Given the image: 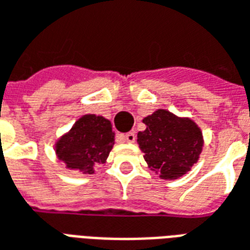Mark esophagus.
<instances>
[{
	"mask_svg": "<svg viewBox=\"0 0 250 250\" xmlns=\"http://www.w3.org/2000/svg\"><path fill=\"white\" fill-rule=\"evenodd\" d=\"M122 137H124V140H125L126 143H134V140H136V134H134L133 132H129V133L124 134Z\"/></svg>",
	"mask_w": 250,
	"mask_h": 250,
	"instance_id": "34e87169",
	"label": "esophagus"
}]
</instances>
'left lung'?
I'll return each mask as SVG.
<instances>
[{
  "instance_id": "8db88e82",
  "label": "left lung",
  "mask_w": 250,
  "mask_h": 250,
  "mask_svg": "<svg viewBox=\"0 0 250 250\" xmlns=\"http://www.w3.org/2000/svg\"><path fill=\"white\" fill-rule=\"evenodd\" d=\"M143 122L146 128L137 134V144L148 167L160 178H182L199 160L203 136L191 118L157 109Z\"/></svg>"
}]
</instances>
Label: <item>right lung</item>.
Wrapping results in <instances>:
<instances>
[{"label":"right lung","instance_id":"1","mask_svg":"<svg viewBox=\"0 0 250 250\" xmlns=\"http://www.w3.org/2000/svg\"><path fill=\"white\" fill-rule=\"evenodd\" d=\"M111 122L105 117L84 114L55 144V153L65 167L79 173H94L104 164L114 145Z\"/></svg>","mask_w":250,"mask_h":250}]
</instances>
